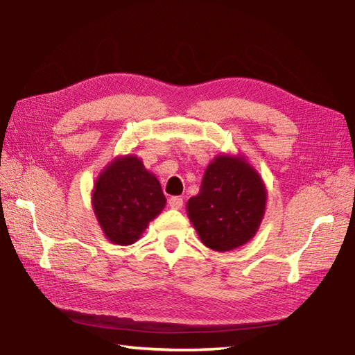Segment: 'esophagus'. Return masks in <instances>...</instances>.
Here are the masks:
<instances>
[{
	"mask_svg": "<svg viewBox=\"0 0 355 355\" xmlns=\"http://www.w3.org/2000/svg\"><path fill=\"white\" fill-rule=\"evenodd\" d=\"M168 202H169V206L172 209H182L183 207V198L182 197H171Z\"/></svg>",
	"mask_w": 355,
	"mask_h": 355,
	"instance_id": "1",
	"label": "esophagus"
}]
</instances>
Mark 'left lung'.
<instances>
[{"instance_id":"8db88e82","label":"left lung","mask_w":355,"mask_h":355,"mask_svg":"<svg viewBox=\"0 0 355 355\" xmlns=\"http://www.w3.org/2000/svg\"><path fill=\"white\" fill-rule=\"evenodd\" d=\"M267 189L241 155H218L206 168L187 216L206 247L229 252L248 243L266 214Z\"/></svg>"}]
</instances>
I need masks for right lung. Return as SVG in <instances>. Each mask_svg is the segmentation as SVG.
<instances>
[{"label":"right lung","instance_id":"obj_1","mask_svg":"<svg viewBox=\"0 0 355 355\" xmlns=\"http://www.w3.org/2000/svg\"><path fill=\"white\" fill-rule=\"evenodd\" d=\"M164 206L160 182L135 155L114 158L94 183V215L105 236L119 245L134 244Z\"/></svg>","mask_w":355,"mask_h":355}]
</instances>
